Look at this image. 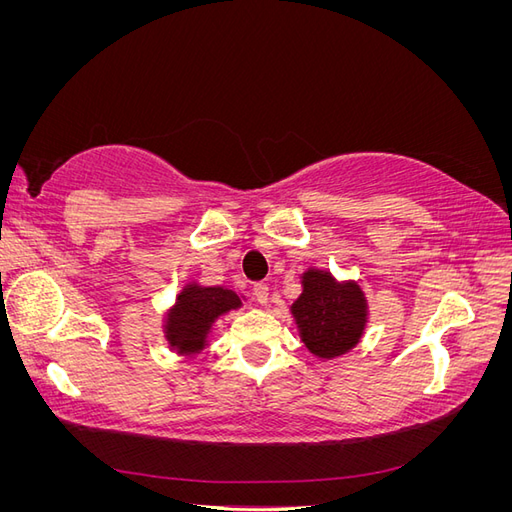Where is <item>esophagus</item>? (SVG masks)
Masks as SVG:
<instances>
[{
  "label": "esophagus",
  "mask_w": 512,
  "mask_h": 512,
  "mask_svg": "<svg viewBox=\"0 0 512 512\" xmlns=\"http://www.w3.org/2000/svg\"><path fill=\"white\" fill-rule=\"evenodd\" d=\"M254 297L260 305L269 303V286L267 284H254Z\"/></svg>",
  "instance_id": "1"
}]
</instances>
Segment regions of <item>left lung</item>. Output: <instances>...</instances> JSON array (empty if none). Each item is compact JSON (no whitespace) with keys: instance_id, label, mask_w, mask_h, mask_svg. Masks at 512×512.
<instances>
[{"instance_id":"left-lung-1","label":"left lung","mask_w":512,"mask_h":512,"mask_svg":"<svg viewBox=\"0 0 512 512\" xmlns=\"http://www.w3.org/2000/svg\"><path fill=\"white\" fill-rule=\"evenodd\" d=\"M303 292L290 312L307 350L335 359L352 350L367 324V301L356 282H337L329 271L307 269Z\"/></svg>"}]
</instances>
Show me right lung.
Wrapping results in <instances>:
<instances>
[{
    "label": "right lung",
    "mask_w": 512,
    "mask_h": 512,
    "mask_svg": "<svg viewBox=\"0 0 512 512\" xmlns=\"http://www.w3.org/2000/svg\"><path fill=\"white\" fill-rule=\"evenodd\" d=\"M241 307V297L222 286H198L188 284L170 309L164 333L170 348L177 354H198L207 346V337L211 333L213 322L230 309Z\"/></svg>",
    "instance_id": "1"
}]
</instances>
